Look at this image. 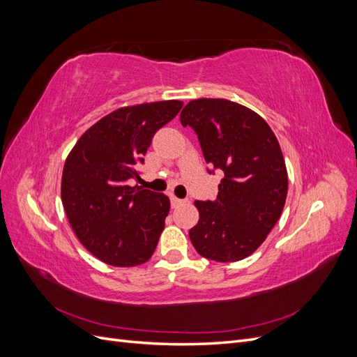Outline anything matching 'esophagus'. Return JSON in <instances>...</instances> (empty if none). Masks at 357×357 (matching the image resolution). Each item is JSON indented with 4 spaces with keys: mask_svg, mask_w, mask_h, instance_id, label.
<instances>
[{
    "mask_svg": "<svg viewBox=\"0 0 357 357\" xmlns=\"http://www.w3.org/2000/svg\"><path fill=\"white\" fill-rule=\"evenodd\" d=\"M181 204H185V199H178L177 197L171 195V205H172V207H178V205H181Z\"/></svg>",
    "mask_w": 357,
    "mask_h": 357,
    "instance_id": "obj_1",
    "label": "esophagus"
}]
</instances>
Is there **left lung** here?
Instances as JSON below:
<instances>
[{
  "instance_id": "left-lung-1",
  "label": "left lung",
  "mask_w": 357,
  "mask_h": 357,
  "mask_svg": "<svg viewBox=\"0 0 357 357\" xmlns=\"http://www.w3.org/2000/svg\"><path fill=\"white\" fill-rule=\"evenodd\" d=\"M180 122L195 129L205 162L225 174L215 201H195L199 220L190 241L211 261H241L261 247L284 208L287 169L278 139L257 113L223 98L190 101Z\"/></svg>"
}]
</instances>
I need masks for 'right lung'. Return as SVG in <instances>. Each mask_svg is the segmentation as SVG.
I'll return each instance as SVG.
<instances>
[{
    "instance_id": "1",
    "label": "right lung",
    "mask_w": 357,
    "mask_h": 357,
    "mask_svg": "<svg viewBox=\"0 0 357 357\" xmlns=\"http://www.w3.org/2000/svg\"><path fill=\"white\" fill-rule=\"evenodd\" d=\"M183 107L168 100L121 107L93 123L66 159L63 210L79 241L104 264L126 268L147 262L164 231L169 198L126 180L159 128Z\"/></svg>"
}]
</instances>
